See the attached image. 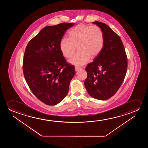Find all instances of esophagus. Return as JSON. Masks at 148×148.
I'll list each match as a JSON object with an SVG mask.
<instances>
[{
    "label": "esophagus",
    "instance_id": "obj_1",
    "mask_svg": "<svg viewBox=\"0 0 148 148\" xmlns=\"http://www.w3.org/2000/svg\"><path fill=\"white\" fill-rule=\"evenodd\" d=\"M81 69V68H80V67H79L76 66V67H75V71H78V70H79V69Z\"/></svg>",
    "mask_w": 148,
    "mask_h": 148
}]
</instances>
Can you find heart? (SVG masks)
I'll use <instances>...</instances> for the list:
<instances>
[{
    "instance_id": "b5f03b06",
    "label": "heart",
    "mask_w": 148,
    "mask_h": 148,
    "mask_svg": "<svg viewBox=\"0 0 148 148\" xmlns=\"http://www.w3.org/2000/svg\"><path fill=\"white\" fill-rule=\"evenodd\" d=\"M105 38L103 31L99 27L79 24L72 29L68 38H63L59 47L64 57L70 58L78 46V53L74 55L69 62L73 65L82 66L92 58L97 57L103 49Z\"/></svg>"
}]
</instances>
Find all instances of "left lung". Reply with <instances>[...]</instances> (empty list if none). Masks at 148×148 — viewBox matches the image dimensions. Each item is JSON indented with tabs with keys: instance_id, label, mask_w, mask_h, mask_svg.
Masks as SVG:
<instances>
[{
	"instance_id": "1",
	"label": "left lung",
	"mask_w": 148,
	"mask_h": 148,
	"mask_svg": "<svg viewBox=\"0 0 148 148\" xmlns=\"http://www.w3.org/2000/svg\"><path fill=\"white\" fill-rule=\"evenodd\" d=\"M103 31L105 42L101 53L86 67L84 85L91 97L106 100L119 88L127 69V58L120 37L107 25L95 21Z\"/></svg>"
}]
</instances>
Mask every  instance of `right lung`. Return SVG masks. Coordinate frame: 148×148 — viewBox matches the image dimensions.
<instances>
[{
    "label": "right lung",
    "instance_id": "1",
    "mask_svg": "<svg viewBox=\"0 0 148 148\" xmlns=\"http://www.w3.org/2000/svg\"><path fill=\"white\" fill-rule=\"evenodd\" d=\"M74 25L63 23L45 27L29 42L25 51V78L36 97L47 105L63 101L75 75L74 67L67 63L59 47L65 33Z\"/></svg>",
    "mask_w": 148,
    "mask_h": 148
}]
</instances>
